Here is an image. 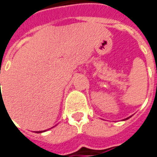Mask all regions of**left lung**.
<instances>
[{
	"label": "left lung",
	"mask_w": 157,
	"mask_h": 157,
	"mask_svg": "<svg viewBox=\"0 0 157 157\" xmlns=\"http://www.w3.org/2000/svg\"><path fill=\"white\" fill-rule=\"evenodd\" d=\"M130 117H131V116H130ZM130 117H127V118H126V119H125V120H123V121H126V120H128V119H129V118H130Z\"/></svg>",
	"instance_id": "left-lung-1"
}]
</instances>
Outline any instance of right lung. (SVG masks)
Returning a JSON list of instances; mask_svg holds the SVG:
<instances>
[{"label":"right lung","mask_w":157,"mask_h":157,"mask_svg":"<svg viewBox=\"0 0 157 157\" xmlns=\"http://www.w3.org/2000/svg\"><path fill=\"white\" fill-rule=\"evenodd\" d=\"M50 129V128H49ZM45 131H47V130H45ZM45 131H40V132H36L37 133H40V132H45Z\"/></svg>","instance_id":"right-lung-1"}]
</instances>
